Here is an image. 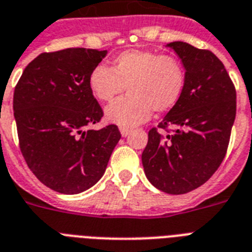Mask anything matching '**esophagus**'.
Listing matches in <instances>:
<instances>
[{"mask_svg": "<svg viewBox=\"0 0 252 252\" xmlns=\"http://www.w3.org/2000/svg\"><path fill=\"white\" fill-rule=\"evenodd\" d=\"M120 133H122L123 137H126V136L130 133V128H126V126H120Z\"/></svg>", "mask_w": 252, "mask_h": 252, "instance_id": "34e87169", "label": "esophagus"}]
</instances>
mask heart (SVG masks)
<instances>
[{
    "mask_svg": "<svg viewBox=\"0 0 252 252\" xmlns=\"http://www.w3.org/2000/svg\"><path fill=\"white\" fill-rule=\"evenodd\" d=\"M187 86V70L178 57L145 49H128L96 65L89 76V89L100 102H111L126 89L129 94L106 108L111 123L132 126L145 122L152 111L167 112L179 103Z\"/></svg>",
    "mask_w": 252,
    "mask_h": 252,
    "instance_id": "b5f03b06",
    "label": "heart"
}]
</instances>
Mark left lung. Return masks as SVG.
I'll return each mask as SVG.
<instances>
[{
    "label": "left lung",
    "mask_w": 252,
    "mask_h": 252,
    "mask_svg": "<svg viewBox=\"0 0 252 252\" xmlns=\"http://www.w3.org/2000/svg\"><path fill=\"white\" fill-rule=\"evenodd\" d=\"M167 47L183 61L187 86L179 103L149 130L141 158L154 187L183 195L203 186L222 163L237 112V91L222 61L209 49L183 41Z\"/></svg>",
    "instance_id": "left-lung-1"
}]
</instances>
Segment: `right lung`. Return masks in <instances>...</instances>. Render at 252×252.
<instances>
[{
  "instance_id": "right-lung-1",
  "label": "right lung",
  "mask_w": 252,
  "mask_h": 252,
  "mask_svg": "<svg viewBox=\"0 0 252 252\" xmlns=\"http://www.w3.org/2000/svg\"><path fill=\"white\" fill-rule=\"evenodd\" d=\"M106 53L86 48L40 53L26 66L14 90L22 156L41 183L60 193L74 195L93 187L122 137L115 124L87 129L103 118L89 76Z\"/></svg>"
}]
</instances>
